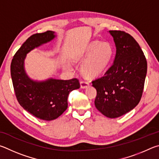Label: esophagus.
Masks as SVG:
<instances>
[{"label": "esophagus", "mask_w": 159, "mask_h": 159, "mask_svg": "<svg viewBox=\"0 0 159 159\" xmlns=\"http://www.w3.org/2000/svg\"><path fill=\"white\" fill-rule=\"evenodd\" d=\"M89 86V83L87 81H81L80 82V87L82 89H86Z\"/></svg>", "instance_id": "1"}]
</instances>
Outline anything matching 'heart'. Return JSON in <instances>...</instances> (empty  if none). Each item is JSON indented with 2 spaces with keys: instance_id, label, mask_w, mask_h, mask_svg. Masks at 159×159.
Instances as JSON below:
<instances>
[{
  "instance_id": "b5f03b06",
  "label": "heart",
  "mask_w": 159,
  "mask_h": 159,
  "mask_svg": "<svg viewBox=\"0 0 159 159\" xmlns=\"http://www.w3.org/2000/svg\"><path fill=\"white\" fill-rule=\"evenodd\" d=\"M113 54V48L109 43L93 42L83 53L82 58L86 60L82 66V72L89 76L101 75L110 65Z\"/></svg>"
}]
</instances>
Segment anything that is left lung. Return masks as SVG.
I'll list each match as a JSON object with an SVG mask.
<instances>
[{
	"mask_svg": "<svg viewBox=\"0 0 159 159\" xmlns=\"http://www.w3.org/2000/svg\"><path fill=\"white\" fill-rule=\"evenodd\" d=\"M116 47L113 64L103 76L92 82L97 96L95 106L104 116L117 118L137 106L147 75V63L143 50L131 35L109 30Z\"/></svg>",
	"mask_w": 159,
	"mask_h": 159,
	"instance_id": "8db88e82",
	"label": "left lung"
}]
</instances>
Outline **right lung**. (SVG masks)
Listing matches in <instances>:
<instances>
[{
  "label": "right lung",
  "instance_id": "1",
  "mask_svg": "<svg viewBox=\"0 0 159 159\" xmlns=\"http://www.w3.org/2000/svg\"><path fill=\"white\" fill-rule=\"evenodd\" d=\"M57 35L48 30L30 36L16 52L10 71L16 99L21 106L35 117L45 121L58 118L68 107L70 91L80 87L79 80H63L49 77L44 80L31 79L25 70L27 54L52 41Z\"/></svg>",
  "mask_w": 159,
  "mask_h": 159
}]
</instances>
